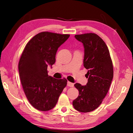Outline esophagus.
Listing matches in <instances>:
<instances>
[{
  "instance_id": "obj_1",
  "label": "esophagus",
  "mask_w": 133,
  "mask_h": 133,
  "mask_svg": "<svg viewBox=\"0 0 133 133\" xmlns=\"http://www.w3.org/2000/svg\"><path fill=\"white\" fill-rule=\"evenodd\" d=\"M67 86L69 87H73L74 86V84L73 83H71L70 82H67Z\"/></svg>"
}]
</instances>
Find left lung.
Returning a JSON list of instances; mask_svg holds the SVG:
<instances>
[{"label": "left lung", "mask_w": 133, "mask_h": 133, "mask_svg": "<svg viewBox=\"0 0 133 133\" xmlns=\"http://www.w3.org/2000/svg\"><path fill=\"white\" fill-rule=\"evenodd\" d=\"M75 37L84 47L83 64L88 82L85 85L75 84L79 95L73 105L80 112H90L101 104L109 91L113 78L112 63L106 44L97 35L90 33Z\"/></svg>", "instance_id": "1"}]
</instances>
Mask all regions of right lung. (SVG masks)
I'll return each instance as SVG.
<instances>
[{
  "label": "right lung",
  "mask_w": 133,
  "mask_h": 133,
  "mask_svg": "<svg viewBox=\"0 0 133 133\" xmlns=\"http://www.w3.org/2000/svg\"><path fill=\"white\" fill-rule=\"evenodd\" d=\"M69 35L48 31L38 33L24 48L19 63V73L24 93L29 103L40 111L55 107L67 80L48 75V66L55 64L57 49Z\"/></svg>",
  "instance_id": "add662e5"
}]
</instances>
